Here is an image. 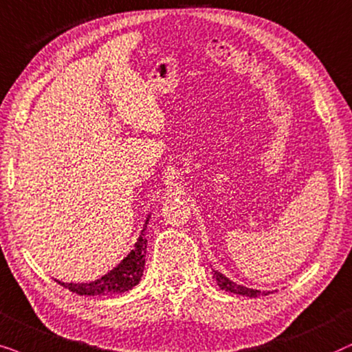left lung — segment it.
<instances>
[{
    "label": "left lung",
    "instance_id": "1",
    "mask_svg": "<svg viewBox=\"0 0 352 352\" xmlns=\"http://www.w3.org/2000/svg\"><path fill=\"white\" fill-rule=\"evenodd\" d=\"M214 280L217 282L220 289H225L228 293H235V294H241V296H248V298H257L261 294H267L269 292H259V289H252V288H246L243 285H236L235 282H232L230 278L225 277L223 274L214 270Z\"/></svg>",
    "mask_w": 352,
    "mask_h": 352
}]
</instances>
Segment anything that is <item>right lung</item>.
<instances>
[{"mask_svg":"<svg viewBox=\"0 0 352 352\" xmlns=\"http://www.w3.org/2000/svg\"><path fill=\"white\" fill-rule=\"evenodd\" d=\"M149 217L151 215H148L133 250L129 252L127 257H124V261H120L119 265H116L106 275H102V277L95 280V282L88 283H63L59 280H56V282L70 289L72 293L80 294V296H107V294L125 293L133 287H137L143 277L144 270V254H146L148 243L146 227Z\"/></svg>","mask_w":352,"mask_h":352,"instance_id":"add662e5","label":"right lung"}]
</instances>
